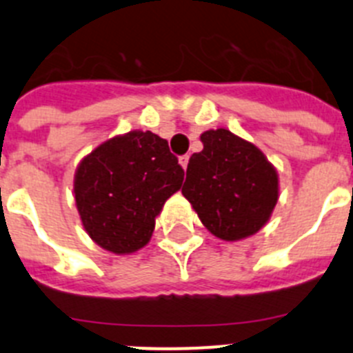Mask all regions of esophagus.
<instances>
[{
  "label": "esophagus",
  "instance_id": "esophagus-1",
  "mask_svg": "<svg viewBox=\"0 0 353 353\" xmlns=\"http://www.w3.org/2000/svg\"><path fill=\"white\" fill-rule=\"evenodd\" d=\"M179 161H180V164H182L183 170H187V164H189V155H182Z\"/></svg>",
  "mask_w": 353,
  "mask_h": 353
}]
</instances>
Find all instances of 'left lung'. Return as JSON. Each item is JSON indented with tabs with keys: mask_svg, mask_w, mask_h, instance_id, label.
Listing matches in <instances>:
<instances>
[{
	"mask_svg": "<svg viewBox=\"0 0 353 353\" xmlns=\"http://www.w3.org/2000/svg\"><path fill=\"white\" fill-rule=\"evenodd\" d=\"M203 150L187 164L182 194L223 240L256 233L277 203V173L251 143L226 129L201 134Z\"/></svg>",
	"mask_w": 353,
	"mask_h": 353,
	"instance_id": "8db88e82",
	"label": "left lung"
}]
</instances>
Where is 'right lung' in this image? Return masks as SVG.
<instances>
[{
	"mask_svg": "<svg viewBox=\"0 0 353 353\" xmlns=\"http://www.w3.org/2000/svg\"><path fill=\"white\" fill-rule=\"evenodd\" d=\"M182 182L179 159L157 134L132 130L109 139L77 168L74 192L84 230L111 252L138 251Z\"/></svg>",
	"mask_w": 353,
	"mask_h": 353,
	"instance_id": "right-lung-1",
	"label": "right lung"
}]
</instances>
